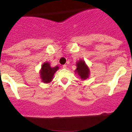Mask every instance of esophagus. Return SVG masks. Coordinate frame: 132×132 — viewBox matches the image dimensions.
Wrapping results in <instances>:
<instances>
[{"mask_svg":"<svg viewBox=\"0 0 132 132\" xmlns=\"http://www.w3.org/2000/svg\"><path fill=\"white\" fill-rule=\"evenodd\" d=\"M62 67H63V69H67V65H63L62 66Z\"/></svg>","mask_w":132,"mask_h":132,"instance_id":"1","label":"esophagus"}]
</instances>
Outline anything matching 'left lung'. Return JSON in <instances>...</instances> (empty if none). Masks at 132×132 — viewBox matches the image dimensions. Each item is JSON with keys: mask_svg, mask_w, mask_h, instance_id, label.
Masks as SVG:
<instances>
[{"mask_svg": "<svg viewBox=\"0 0 132 132\" xmlns=\"http://www.w3.org/2000/svg\"><path fill=\"white\" fill-rule=\"evenodd\" d=\"M77 69L75 70L76 73L79 75V77L82 80H85L89 77V69L86 65V63L84 60H80L76 63Z\"/></svg>", "mask_w": 132, "mask_h": 132, "instance_id": "left-lung-1", "label": "left lung"}]
</instances>
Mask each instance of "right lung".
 Wrapping results in <instances>:
<instances>
[{
	"label": "right lung",
	"instance_id": "right-lung-1",
	"mask_svg": "<svg viewBox=\"0 0 132 132\" xmlns=\"http://www.w3.org/2000/svg\"><path fill=\"white\" fill-rule=\"evenodd\" d=\"M58 69L59 67L58 66L51 67L50 63L44 62L41 67L40 71V78H41L42 81L44 83H48L51 82L53 79L54 74L58 70Z\"/></svg>",
	"mask_w": 132,
	"mask_h": 132
}]
</instances>
